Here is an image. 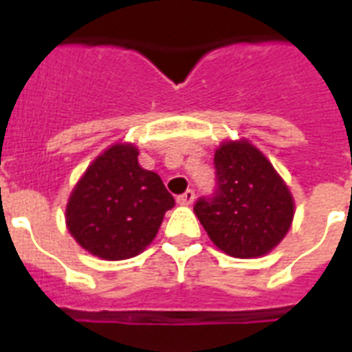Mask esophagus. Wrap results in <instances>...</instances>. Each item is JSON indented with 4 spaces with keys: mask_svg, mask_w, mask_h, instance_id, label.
Returning a JSON list of instances; mask_svg holds the SVG:
<instances>
[{
    "mask_svg": "<svg viewBox=\"0 0 352 352\" xmlns=\"http://www.w3.org/2000/svg\"><path fill=\"white\" fill-rule=\"evenodd\" d=\"M193 199H195V192H193L192 188H188L186 192L181 193V195L177 197V203H179V204H192Z\"/></svg>",
    "mask_w": 352,
    "mask_h": 352,
    "instance_id": "obj_1",
    "label": "esophagus"
}]
</instances>
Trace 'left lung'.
I'll return each instance as SVG.
<instances>
[{"mask_svg": "<svg viewBox=\"0 0 352 352\" xmlns=\"http://www.w3.org/2000/svg\"><path fill=\"white\" fill-rule=\"evenodd\" d=\"M215 188L193 212L232 257H257L283 239L294 217L289 188L250 142H226L214 157Z\"/></svg>", "mask_w": 352, "mask_h": 352, "instance_id": "left-lung-1", "label": "left lung"}]
</instances>
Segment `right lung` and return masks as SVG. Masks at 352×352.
<instances>
[{
  "label": "right lung",
  "mask_w": 352,
  "mask_h": 352,
  "mask_svg": "<svg viewBox=\"0 0 352 352\" xmlns=\"http://www.w3.org/2000/svg\"><path fill=\"white\" fill-rule=\"evenodd\" d=\"M137 157L135 146H111L87 168L69 199V232L107 261L140 254L175 204L160 177L142 170Z\"/></svg>",
  "instance_id": "add662e5"
}]
</instances>
